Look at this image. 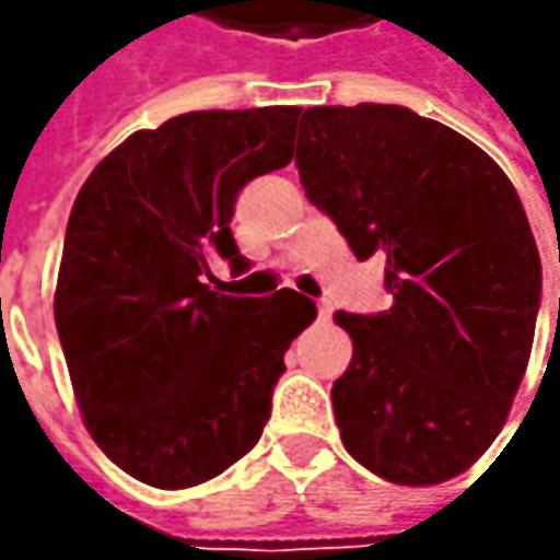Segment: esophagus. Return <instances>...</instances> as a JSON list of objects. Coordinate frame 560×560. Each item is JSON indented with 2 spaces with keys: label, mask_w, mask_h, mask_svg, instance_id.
Masks as SVG:
<instances>
[{
  "label": "esophagus",
  "mask_w": 560,
  "mask_h": 560,
  "mask_svg": "<svg viewBox=\"0 0 560 560\" xmlns=\"http://www.w3.org/2000/svg\"><path fill=\"white\" fill-rule=\"evenodd\" d=\"M330 317H334V305L327 299H320L317 302V320H330Z\"/></svg>",
  "instance_id": "1"
}]
</instances>
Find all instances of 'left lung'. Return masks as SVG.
<instances>
[{
  "mask_svg": "<svg viewBox=\"0 0 560 560\" xmlns=\"http://www.w3.org/2000/svg\"><path fill=\"white\" fill-rule=\"evenodd\" d=\"M295 167L355 258H386L393 305L336 312L346 452L389 483L458 477L502 433L536 334L542 265L517 189L452 127L374 102L305 108Z\"/></svg>",
  "mask_w": 560,
  "mask_h": 560,
  "instance_id": "obj_1",
  "label": "left lung"
}]
</instances>
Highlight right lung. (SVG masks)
I'll list each match as a JSON object with an SVG mask.
<instances>
[{
    "label": "right lung",
    "mask_w": 560,
    "mask_h": 560,
    "mask_svg": "<svg viewBox=\"0 0 560 560\" xmlns=\"http://www.w3.org/2000/svg\"><path fill=\"white\" fill-rule=\"evenodd\" d=\"M302 108L189 112L137 130L77 192L55 327L83 423L142 483L186 489L240 462L270 418L290 342L314 320L295 290L236 299L208 258L246 268L240 189L292 162Z\"/></svg>",
    "instance_id": "right-lung-1"
}]
</instances>
